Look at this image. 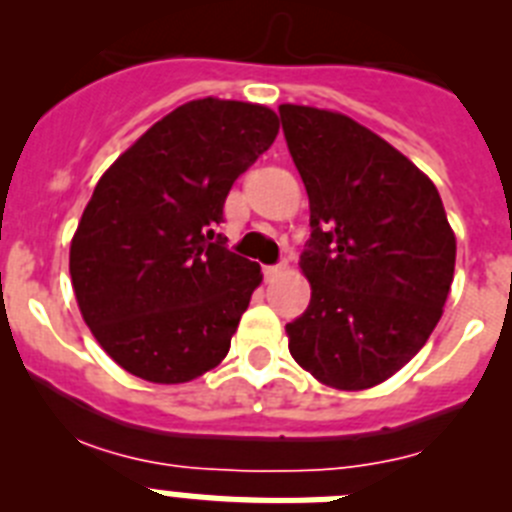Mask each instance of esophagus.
Returning a JSON list of instances; mask_svg holds the SVG:
<instances>
[{
  "label": "esophagus",
  "mask_w": 512,
  "mask_h": 512,
  "mask_svg": "<svg viewBox=\"0 0 512 512\" xmlns=\"http://www.w3.org/2000/svg\"><path fill=\"white\" fill-rule=\"evenodd\" d=\"M284 269H287V264H274V266H264V277H266V279H274V277H279V274H282Z\"/></svg>",
  "instance_id": "34e87169"
}]
</instances>
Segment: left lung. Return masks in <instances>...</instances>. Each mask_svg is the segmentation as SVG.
I'll use <instances>...</instances> for the list:
<instances>
[{"mask_svg": "<svg viewBox=\"0 0 512 512\" xmlns=\"http://www.w3.org/2000/svg\"><path fill=\"white\" fill-rule=\"evenodd\" d=\"M287 148L310 197L300 266L310 305L289 354L318 382L366 390L425 346L454 282L456 238L436 184L341 112L282 104Z\"/></svg>", "mask_w": 512, "mask_h": 512, "instance_id": "left-lung-1", "label": "left lung"}]
</instances>
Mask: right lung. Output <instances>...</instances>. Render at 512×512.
<instances>
[{
	"instance_id": "obj_1",
	"label": "right lung",
	"mask_w": 512,
	"mask_h": 512,
	"mask_svg": "<svg viewBox=\"0 0 512 512\" xmlns=\"http://www.w3.org/2000/svg\"><path fill=\"white\" fill-rule=\"evenodd\" d=\"M277 133L269 107L194 99L102 174L69 269L89 330L125 372L179 384L225 359L261 266L215 228L233 182Z\"/></svg>"
}]
</instances>
